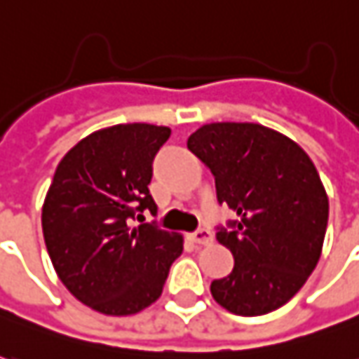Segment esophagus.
Instances as JSON below:
<instances>
[{
  "instance_id": "obj_1",
  "label": "esophagus",
  "mask_w": 359,
  "mask_h": 359,
  "mask_svg": "<svg viewBox=\"0 0 359 359\" xmlns=\"http://www.w3.org/2000/svg\"><path fill=\"white\" fill-rule=\"evenodd\" d=\"M191 241L194 244H198V246H208V244H212V234L208 232V230H196V232H192L191 234Z\"/></svg>"
}]
</instances>
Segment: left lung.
<instances>
[{
    "label": "left lung",
    "instance_id": "1",
    "mask_svg": "<svg viewBox=\"0 0 359 359\" xmlns=\"http://www.w3.org/2000/svg\"><path fill=\"white\" fill-rule=\"evenodd\" d=\"M189 151L217 182V196L236 212L217 241L234 256L212 298L236 316H262L292 300L322 256L327 194L312 158L278 130L258 123H208Z\"/></svg>",
    "mask_w": 359,
    "mask_h": 359
}]
</instances>
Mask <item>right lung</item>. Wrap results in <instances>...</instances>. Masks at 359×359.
Masks as SVG:
<instances>
[{
	"label": "right lung",
	"instance_id": "obj_1",
	"mask_svg": "<svg viewBox=\"0 0 359 359\" xmlns=\"http://www.w3.org/2000/svg\"><path fill=\"white\" fill-rule=\"evenodd\" d=\"M170 129L113 125L87 135L59 161L41 208L47 252L79 302L105 316H130L163 294L182 234L130 218L156 204L153 158Z\"/></svg>",
	"mask_w": 359,
	"mask_h": 359
}]
</instances>
